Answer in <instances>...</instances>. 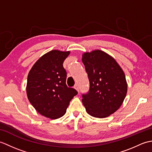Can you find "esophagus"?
<instances>
[{"label":"esophagus","instance_id":"34e87169","mask_svg":"<svg viewBox=\"0 0 152 152\" xmlns=\"http://www.w3.org/2000/svg\"><path fill=\"white\" fill-rule=\"evenodd\" d=\"M74 89H75L77 91H78V93H79V86H78V84H76L75 86H74Z\"/></svg>","mask_w":152,"mask_h":152}]
</instances>
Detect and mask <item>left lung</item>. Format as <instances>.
Returning <instances> with one entry per match:
<instances>
[{
	"mask_svg": "<svg viewBox=\"0 0 152 152\" xmlns=\"http://www.w3.org/2000/svg\"><path fill=\"white\" fill-rule=\"evenodd\" d=\"M82 62L88 73L89 89L82 95L88 114L104 118L118 110L127 92L124 70L112 56L99 50L86 52Z\"/></svg>",
	"mask_w": 152,
	"mask_h": 152,
	"instance_id": "1",
	"label": "left lung"
}]
</instances>
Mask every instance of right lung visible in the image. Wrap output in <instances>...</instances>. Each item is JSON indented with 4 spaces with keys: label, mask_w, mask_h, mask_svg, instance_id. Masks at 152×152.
Here are the masks:
<instances>
[{
    "label": "right lung",
    "mask_w": 152,
    "mask_h": 152,
    "mask_svg": "<svg viewBox=\"0 0 152 152\" xmlns=\"http://www.w3.org/2000/svg\"><path fill=\"white\" fill-rule=\"evenodd\" d=\"M70 51L51 50L34 63L27 77V95L36 110L55 119L66 113L70 101L78 94L66 84V72L63 63Z\"/></svg>",
    "instance_id": "add662e5"
}]
</instances>
